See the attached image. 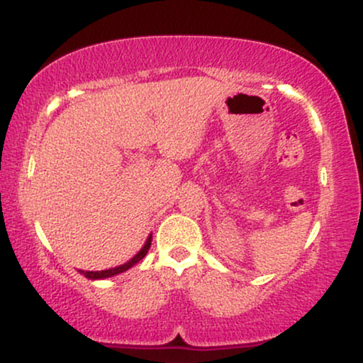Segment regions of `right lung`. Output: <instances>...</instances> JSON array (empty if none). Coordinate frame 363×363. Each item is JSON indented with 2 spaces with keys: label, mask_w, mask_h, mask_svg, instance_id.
Listing matches in <instances>:
<instances>
[{
  "label": "right lung",
  "mask_w": 363,
  "mask_h": 363,
  "mask_svg": "<svg viewBox=\"0 0 363 363\" xmlns=\"http://www.w3.org/2000/svg\"><path fill=\"white\" fill-rule=\"evenodd\" d=\"M150 245H152V237H148L147 242H145L143 247L140 249V252L136 254V256L133 257V259H129L128 262H124V264L118 266V268L104 269V272H80V273L85 274V277H86V278H90V280H102V278H109V277H114V274L124 273V272H128V269L131 268V266H135L136 262L141 261V259H143L145 256H147V252H148Z\"/></svg>",
  "instance_id": "add662e5"
}]
</instances>
